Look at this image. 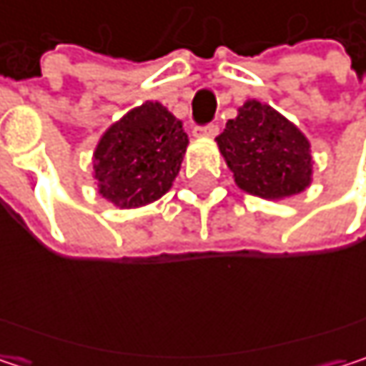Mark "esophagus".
<instances>
[{
	"label": "esophagus",
	"instance_id": "esophagus-1",
	"mask_svg": "<svg viewBox=\"0 0 366 366\" xmlns=\"http://www.w3.org/2000/svg\"><path fill=\"white\" fill-rule=\"evenodd\" d=\"M218 124H205V127H194V135L199 137H216L218 135Z\"/></svg>",
	"mask_w": 366,
	"mask_h": 366
}]
</instances>
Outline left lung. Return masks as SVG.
I'll use <instances>...</instances> for the list:
<instances>
[{
	"instance_id": "8db88e82",
	"label": "left lung",
	"mask_w": 366,
	"mask_h": 366,
	"mask_svg": "<svg viewBox=\"0 0 366 366\" xmlns=\"http://www.w3.org/2000/svg\"><path fill=\"white\" fill-rule=\"evenodd\" d=\"M216 142L235 184L254 197L284 199L312 182L307 137L267 104L246 102Z\"/></svg>"
}]
</instances>
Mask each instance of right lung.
Wrapping results in <instances>:
<instances>
[{"instance_id":"1","label":"right lung","mask_w":366,"mask_h":366,"mask_svg":"<svg viewBox=\"0 0 366 366\" xmlns=\"http://www.w3.org/2000/svg\"><path fill=\"white\" fill-rule=\"evenodd\" d=\"M186 146L182 122L159 102L127 112L102 135L93 154L99 194L127 209L161 199L180 172Z\"/></svg>"}]
</instances>
